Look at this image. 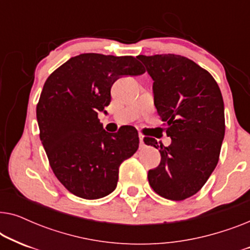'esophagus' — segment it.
Masks as SVG:
<instances>
[{
	"label": "esophagus",
	"instance_id": "34e87169",
	"mask_svg": "<svg viewBox=\"0 0 250 250\" xmlns=\"http://www.w3.org/2000/svg\"><path fill=\"white\" fill-rule=\"evenodd\" d=\"M139 140H140V146H145V141H143V135L141 133L139 134Z\"/></svg>",
	"mask_w": 250,
	"mask_h": 250
}]
</instances>
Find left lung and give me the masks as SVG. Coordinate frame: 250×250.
I'll return each instance as SVG.
<instances>
[{
  "mask_svg": "<svg viewBox=\"0 0 250 250\" xmlns=\"http://www.w3.org/2000/svg\"><path fill=\"white\" fill-rule=\"evenodd\" d=\"M153 80V101L166 122L168 146L145 138L159 149L160 164L148 172L150 187L166 199L184 200L209 179L220 158L225 133L224 102L214 77L192 60L176 54L139 56Z\"/></svg>",
  "mask_w": 250,
  "mask_h": 250,
  "instance_id": "obj_1",
  "label": "left lung"
}]
</instances>
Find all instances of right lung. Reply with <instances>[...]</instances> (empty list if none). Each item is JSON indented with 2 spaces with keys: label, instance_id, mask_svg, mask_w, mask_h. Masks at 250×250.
Instances as JSON below:
<instances>
[{
  "label": "right lung",
  "instance_id": "obj_1",
  "mask_svg": "<svg viewBox=\"0 0 250 250\" xmlns=\"http://www.w3.org/2000/svg\"><path fill=\"white\" fill-rule=\"evenodd\" d=\"M146 71L134 57L83 53L47 77L36 107L40 139L51 168L75 196L99 199L116 189L118 170L139 148L134 127L105 132L98 118L122 76Z\"/></svg>",
  "mask_w": 250,
  "mask_h": 250
}]
</instances>
